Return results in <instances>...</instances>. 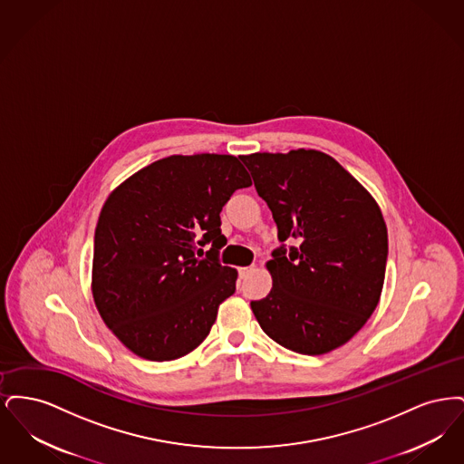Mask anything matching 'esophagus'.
I'll list each match as a JSON object with an SVG mask.
<instances>
[{
    "instance_id": "esophagus-1",
    "label": "esophagus",
    "mask_w": 464,
    "mask_h": 464,
    "mask_svg": "<svg viewBox=\"0 0 464 464\" xmlns=\"http://www.w3.org/2000/svg\"><path fill=\"white\" fill-rule=\"evenodd\" d=\"M252 271H254V266H242V267H238L240 278H246V276H248Z\"/></svg>"
}]
</instances>
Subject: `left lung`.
Returning a JSON list of instances; mask_svg holds the SVG:
<instances>
[{"mask_svg": "<svg viewBox=\"0 0 464 464\" xmlns=\"http://www.w3.org/2000/svg\"><path fill=\"white\" fill-rule=\"evenodd\" d=\"M278 227L266 263L273 288L252 301L261 329L301 354L346 344L379 304L388 229L372 195L332 156L316 150L242 156Z\"/></svg>", "mask_w": 464, "mask_h": 464, "instance_id": "8db88e82", "label": "left lung"}]
</instances>
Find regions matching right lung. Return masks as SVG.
I'll use <instances>...</instances> for the list:
<instances>
[{"instance_id":"add662e5","label":"right lung","mask_w":464,"mask_h":464,"mask_svg":"<svg viewBox=\"0 0 464 464\" xmlns=\"http://www.w3.org/2000/svg\"><path fill=\"white\" fill-rule=\"evenodd\" d=\"M250 184L237 156L203 153L158 160L112 189L95 227L92 295L132 353L169 362L205 341L238 278L218 261L219 214Z\"/></svg>"}]
</instances>
